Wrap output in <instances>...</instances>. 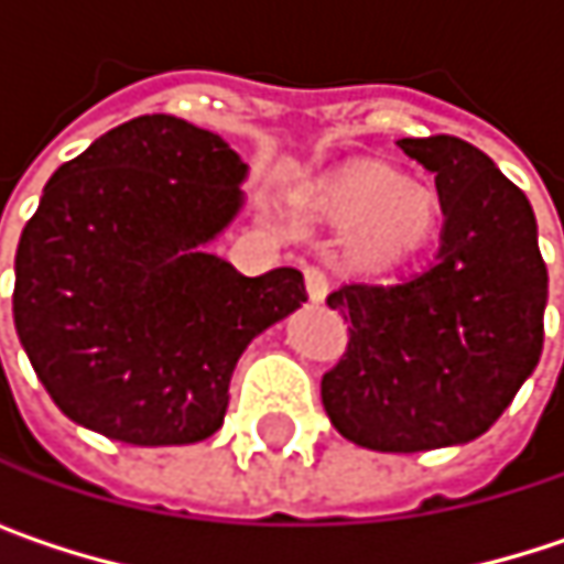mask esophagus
<instances>
[{
  "label": "esophagus",
  "mask_w": 564,
  "mask_h": 564,
  "mask_svg": "<svg viewBox=\"0 0 564 564\" xmlns=\"http://www.w3.org/2000/svg\"><path fill=\"white\" fill-rule=\"evenodd\" d=\"M303 278H306V293H310V300H313V303H323L326 293H329V278H326L319 268H306Z\"/></svg>",
  "instance_id": "obj_1"
}]
</instances>
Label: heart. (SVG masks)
Instances as JSON below:
<instances>
[{"label":"heart","mask_w":564,"mask_h":564,"mask_svg":"<svg viewBox=\"0 0 564 564\" xmlns=\"http://www.w3.org/2000/svg\"><path fill=\"white\" fill-rule=\"evenodd\" d=\"M316 212L333 228H356L352 254L366 271H392L427 248L441 221L434 188L379 166L343 172L323 185Z\"/></svg>","instance_id":"heart-1"}]
</instances>
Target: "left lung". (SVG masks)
I'll list each match as a JSON object with an SVG mask.
<instances>
[{"mask_svg":"<svg viewBox=\"0 0 564 564\" xmlns=\"http://www.w3.org/2000/svg\"><path fill=\"white\" fill-rule=\"evenodd\" d=\"M398 150L434 175L441 248L411 278L326 296L352 326L319 392L346 441L414 454L467 444L507 411L542 356L549 274L529 198L487 153L457 137Z\"/></svg>","mask_w":564,"mask_h":564,"instance_id":"1","label":"left lung"}]
</instances>
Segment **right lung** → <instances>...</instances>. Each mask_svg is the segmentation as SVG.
<instances>
[{
  "mask_svg": "<svg viewBox=\"0 0 564 564\" xmlns=\"http://www.w3.org/2000/svg\"><path fill=\"white\" fill-rule=\"evenodd\" d=\"M245 178L221 137L170 113L120 123L48 178L19 238L12 316L74 424L137 447L221 427L248 343L306 303L300 271L245 278L208 251Z\"/></svg>",
  "mask_w": 564,
  "mask_h": 564,
  "instance_id": "1",
  "label": "right lung"
}]
</instances>
